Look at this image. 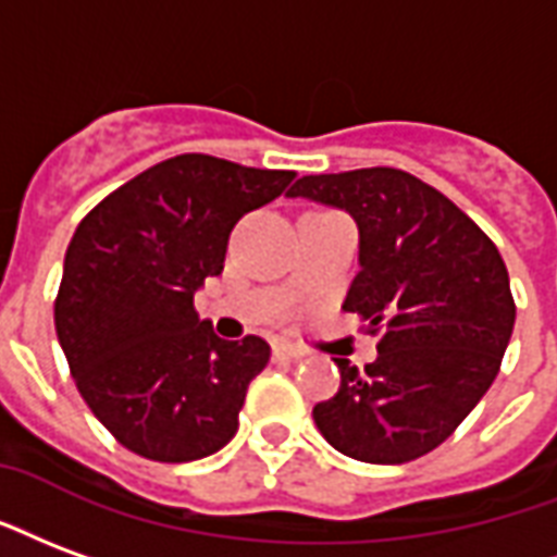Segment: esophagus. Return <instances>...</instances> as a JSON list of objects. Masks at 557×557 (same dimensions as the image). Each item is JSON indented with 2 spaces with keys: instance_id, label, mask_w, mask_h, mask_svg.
Instances as JSON below:
<instances>
[{
  "instance_id": "esophagus-1",
  "label": "esophagus",
  "mask_w": 557,
  "mask_h": 557,
  "mask_svg": "<svg viewBox=\"0 0 557 557\" xmlns=\"http://www.w3.org/2000/svg\"><path fill=\"white\" fill-rule=\"evenodd\" d=\"M271 354H274V360H300V357H304V351L295 348V345H289V342H274Z\"/></svg>"
}]
</instances>
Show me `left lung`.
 Here are the masks:
<instances>
[{
    "instance_id": "obj_1",
    "label": "left lung",
    "mask_w": 557,
    "mask_h": 557,
    "mask_svg": "<svg viewBox=\"0 0 557 557\" xmlns=\"http://www.w3.org/2000/svg\"><path fill=\"white\" fill-rule=\"evenodd\" d=\"M289 197L357 221L360 274L342 310L381 333L377 360L362 372L333 357L339 393L312 407L321 436L362 463L434 451L496 381L513 333L496 245L434 185L398 168L300 176Z\"/></svg>"
}]
</instances>
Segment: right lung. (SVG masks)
Here are the masks:
<instances>
[{
	"instance_id": "1",
	"label": "right lung",
	"mask_w": 557,
	"mask_h": 557,
	"mask_svg": "<svg viewBox=\"0 0 557 557\" xmlns=\"http://www.w3.org/2000/svg\"><path fill=\"white\" fill-rule=\"evenodd\" d=\"M292 180L295 171L183 152L111 191L76 226L55 333L90 413L135 455L188 463L236 436L271 348L259 336H215L195 292L224 271L238 218Z\"/></svg>"
}]
</instances>
